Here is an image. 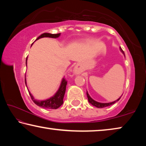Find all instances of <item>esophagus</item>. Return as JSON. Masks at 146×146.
Instances as JSON below:
<instances>
[{
  "label": "esophagus",
  "instance_id": "1",
  "mask_svg": "<svg viewBox=\"0 0 146 146\" xmlns=\"http://www.w3.org/2000/svg\"><path fill=\"white\" fill-rule=\"evenodd\" d=\"M74 72H75V74L76 75H78V74H80L81 72V70H80V68L79 67L78 65H76L75 67H74Z\"/></svg>",
  "mask_w": 146,
  "mask_h": 146
}]
</instances>
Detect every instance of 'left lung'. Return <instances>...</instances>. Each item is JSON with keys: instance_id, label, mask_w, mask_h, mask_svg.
I'll return each mask as SVG.
<instances>
[{"instance_id": "8db88e82", "label": "left lung", "mask_w": 146, "mask_h": 146, "mask_svg": "<svg viewBox=\"0 0 146 146\" xmlns=\"http://www.w3.org/2000/svg\"><path fill=\"white\" fill-rule=\"evenodd\" d=\"M120 50L121 52H122V53L123 54V55H124V56H125L124 53H123V51H122V48H120ZM86 94H87V97H88V102H90V103L91 104H92L93 106H95V107H97V108H103L108 107V106H111V105L113 104H115V102H117V101L119 100L120 98H121V97H119V98H118L117 100H116L115 101H113V102H112L102 103V102H97V101L93 100V98L90 97V95H89V93H88V91H87V92H86Z\"/></svg>"}]
</instances>
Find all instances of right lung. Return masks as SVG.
Here are the masks:
<instances>
[{"label":"right lung","instance_id":"right-lung-1","mask_svg":"<svg viewBox=\"0 0 146 146\" xmlns=\"http://www.w3.org/2000/svg\"><path fill=\"white\" fill-rule=\"evenodd\" d=\"M60 36V33L51 34V33H44L40 35L36 39L35 41L41 38L48 37V38H58ZM27 60H28V57H27L26 60V66H27ZM25 84L27 88H28L26 76H25ZM66 85H67V81H66L64 78H62V79L60 86H59L57 91L54 94L53 96H52V97H51L49 98H48V99L44 100H38L35 99L33 96V95L31 93L30 91H29L28 89V90L29 91V95L31 96V99L33 100L34 103L37 105L38 106H40V107L42 108H45V109H57L60 107V106L62 105V104L64 102L63 98L64 97V94H65V92H66Z\"/></svg>","mask_w":146,"mask_h":146}]
</instances>
